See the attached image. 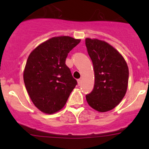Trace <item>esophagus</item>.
Returning <instances> with one entry per match:
<instances>
[{"instance_id": "1", "label": "esophagus", "mask_w": 149, "mask_h": 149, "mask_svg": "<svg viewBox=\"0 0 149 149\" xmlns=\"http://www.w3.org/2000/svg\"><path fill=\"white\" fill-rule=\"evenodd\" d=\"M77 81H78V84H79V85H81V79H78Z\"/></svg>"}]
</instances>
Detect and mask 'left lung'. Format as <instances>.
Masks as SVG:
<instances>
[{"label": "left lung", "instance_id": "8db88e82", "mask_svg": "<svg viewBox=\"0 0 149 149\" xmlns=\"http://www.w3.org/2000/svg\"><path fill=\"white\" fill-rule=\"evenodd\" d=\"M87 52L94 70V86L86 95L90 107L99 112L115 108L125 94L129 71L123 57L108 43L97 39L86 38Z\"/></svg>", "mask_w": 149, "mask_h": 149}]
</instances>
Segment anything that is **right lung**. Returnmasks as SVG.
Segmentation results:
<instances>
[{"label":"right lung","instance_id":"right-lung-1","mask_svg":"<svg viewBox=\"0 0 149 149\" xmlns=\"http://www.w3.org/2000/svg\"><path fill=\"white\" fill-rule=\"evenodd\" d=\"M79 42L68 36L52 37L30 53L24 81L31 101L42 112L52 114L62 109L77 84L65 59Z\"/></svg>","mask_w":149,"mask_h":149}]
</instances>
